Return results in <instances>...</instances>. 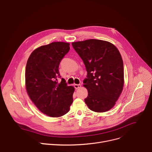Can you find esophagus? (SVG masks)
<instances>
[{
    "instance_id": "34e87169",
    "label": "esophagus",
    "mask_w": 152,
    "mask_h": 152,
    "mask_svg": "<svg viewBox=\"0 0 152 152\" xmlns=\"http://www.w3.org/2000/svg\"><path fill=\"white\" fill-rule=\"evenodd\" d=\"M74 87L76 89H77V88H79L81 87V85L80 84H75L74 85Z\"/></svg>"
}]
</instances>
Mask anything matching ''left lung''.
Wrapping results in <instances>:
<instances>
[{
	"instance_id": "left-lung-1",
	"label": "left lung",
	"mask_w": 152,
	"mask_h": 152,
	"mask_svg": "<svg viewBox=\"0 0 152 152\" xmlns=\"http://www.w3.org/2000/svg\"><path fill=\"white\" fill-rule=\"evenodd\" d=\"M87 72L83 82L88 90L84 99L95 112H105L118 99L124 86V64L118 48L107 41L88 39L73 42Z\"/></svg>"
}]
</instances>
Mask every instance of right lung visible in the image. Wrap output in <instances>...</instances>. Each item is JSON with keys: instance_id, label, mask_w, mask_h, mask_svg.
Instances as JSON below:
<instances>
[{"instance_id": "right-lung-1", "label": "right lung", "mask_w": 152, "mask_h": 152, "mask_svg": "<svg viewBox=\"0 0 152 152\" xmlns=\"http://www.w3.org/2000/svg\"><path fill=\"white\" fill-rule=\"evenodd\" d=\"M70 44L56 42L34 50L27 61L25 86L31 100L40 111L58 118L68 113L75 88L61 78L59 66L70 50Z\"/></svg>"}]
</instances>
